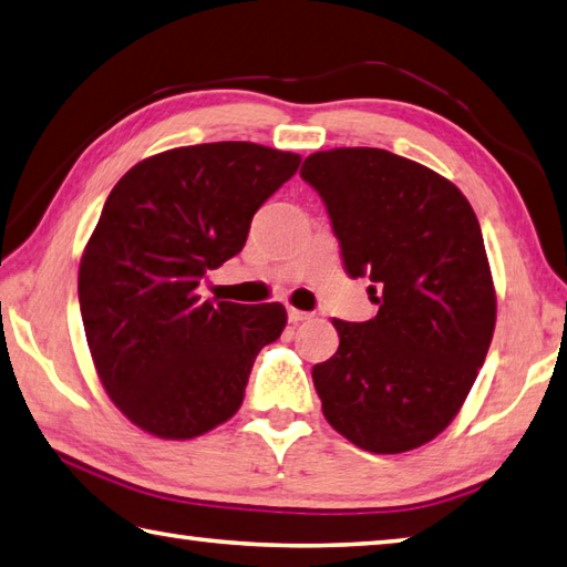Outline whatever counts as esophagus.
<instances>
[{
    "instance_id": "obj_1",
    "label": "esophagus",
    "mask_w": 567,
    "mask_h": 567,
    "mask_svg": "<svg viewBox=\"0 0 567 567\" xmlns=\"http://www.w3.org/2000/svg\"><path fill=\"white\" fill-rule=\"evenodd\" d=\"M287 319H290L292 324H297V322H305V319H310V312H302V310H295V307H290V310H287Z\"/></svg>"
}]
</instances>
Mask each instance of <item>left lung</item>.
I'll use <instances>...</instances> for the list:
<instances>
[{"instance_id": "1", "label": "left lung", "mask_w": 567, "mask_h": 567, "mask_svg": "<svg viewBox=\"0 0 567 567\" xmlns=\"http://www.w3.org/2000/svg\"><path fill=\"white\" fill-rule=\"evenodd\" d=\"M300 176L379 305L367 322H332L339 349L312 369L324 419L372 454L424 446L458 414L496 327L476 213L454 183L382 148L312 153Z\"/></svg>"}]
</instances>
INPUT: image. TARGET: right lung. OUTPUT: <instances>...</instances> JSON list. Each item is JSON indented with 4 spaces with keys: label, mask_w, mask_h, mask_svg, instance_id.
<instances>
[{
    "label": "right lung",
    "mask_w": 567,
    "mask_h": 567,
    "mask_svg": "<svg viewBox=\"0 0 567 567\" xmlns=\"http://www.w3.org/2000/svg\"><path fill=\"white\" fill-rule=\"evenodd\" d=\"M248 141L163 151L113 185L79 265L96 374L131 424L185 441L240 409L257 352L287 324L280 302L200 300L238 255L257 208L300 168Z\"/></svg>",
    "instance_id": "1"
}]
</instances>
